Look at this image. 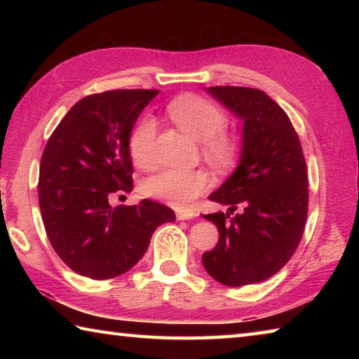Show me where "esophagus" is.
I'll list each match as a JSON object with an SVG mask.
<instances>
[{
  "label": "esophagus",
  "instance_id": "esophagus-1",
  "mask_svg": "<svg viewBox=\"0 0 359 359\" xmlns=\"http://www.w3.org/2000/svg\"><path fill=\"white\" fill-rule=\"evenodd\" d=\"M175 215H177L179 220H190V218H193L196 214H194L191 209H184V210L175 212Z\"/></svg>",
  "mask_w": 359,
  "mask_h": 359
}]
</instances>
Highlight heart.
<instances>
[{"instance_id":"heart-1","label":"heart","mask_w":359,"mask_h":359,"mask_svg":"<svg viewBox=\"0 0 359 359\" xmlns=\"http://www.w3.org/2000/svg\"><path fill=\"white\" fill-rule=\"evenodd\" d=\"M166 115L180 130L198 139L204 156L217 168H228L241 151L239 139L224 131L228 117L215 102L198 95L177 96L166 106ZM155 121L144 117L128 137L133 165L150 169L155 165ZM210 177L204 169H163L142 182L141 190L149 198L160 199L174 208H185L208 190Z\"/></svg>"}]
</instances>
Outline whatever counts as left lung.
Returning <instances> with one entry per match:
<instances>
[{
  "mask_svg": "<svg viewBox=\"0 0 359 359\" xmlns=\"http://www.w3.org/2000/svg\"><path fill=\"white\" fill-rule=\"evenodd\" d=\"M208 92L244 128L239 166L209 196L229 209L204 215L220 238L203 264L226 287L258 283L280 271L301 242L309 210L306 160L287 112L264 92L229 85ZM238 207L243 210L235 215Z\"/></svg>",
  "mask_w": 359,
  "mask_h": 359,
  "instance_id": "left-lung-1",
  "label": "left lung"
}]
</instances>
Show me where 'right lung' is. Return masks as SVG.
Wrapping results in <instances>:
<instances>
[{"label":"right lung","instance_id":"right-lung-1","mask_svg":"<svg viewBox=\"0 0 359 359\" xmlns=\"http://www.w3.org/2000/svg\"><path fill=\"white\" fill-rule=\"evenodd\" d=\"M158 90H109L77 101L48 137L39 166V208L53 250L77 274L106 280L130 271L160 224L166 205L144 199L112 208L131 191L128 137Z\"/></svg>","mask_w":359,"mask_h":359}]
</instances>
